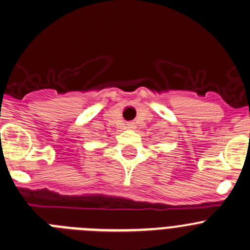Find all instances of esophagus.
I'll list each match as a JSON object with an SVG mask.
<instances>
[{"label":"esophagus","instance_id":"1","mask_svg":"<svg viewBox=\"0 0 250 250\" xmlns=\"http://www.w3.org/2000/svg\"><path fill=\"white\" fill-rule=\"evenodd\" d=\"M127 127H129V129H135V124L134 123H127Z\"/></svg>","mask_w":250,"mask_h":250}]
</instances>
